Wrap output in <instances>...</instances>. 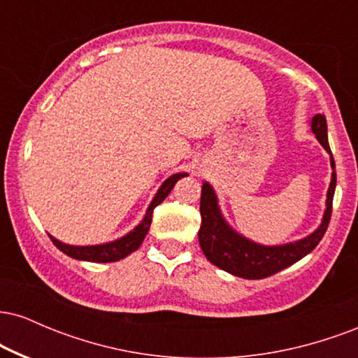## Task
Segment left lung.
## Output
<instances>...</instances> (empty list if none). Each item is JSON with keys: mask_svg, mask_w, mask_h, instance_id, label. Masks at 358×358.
Here are the masks:
<instances>
[{"mask_svg": "<svg viewBox=\"0 0 358 358\" xmlns=\"http://www.w3.org/2000/svg\"><path fill=\"white\" fill-rule=\"evenodd\" d=\"M311 131L315 133L320 145L330 155L331 165V180L327 192V208L323 212L322 224L315 229L310 236L303 239L287 242L281 245H262L257 242L248 239L236 232L227 220L222 215L219 207V199L210 183L203 182L202 196H200V215H202V225L199 231L200 248H202L205 257L217 268L227 271V273L244 279H262L273 276L279 271L289 268L306 254H310L316 245L320 244L322 237L327 232L331 217V203H334L335 187H336V171L334 155H331L330 145H328L327 133V117L323 114H316L310 121Z\"/></svg>", "mask_w": 358, "mask_h": 358, "instance_id": "left-lung-1", "label": "left lung"}]
</instances>
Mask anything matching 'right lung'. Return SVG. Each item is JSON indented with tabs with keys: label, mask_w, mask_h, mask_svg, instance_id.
<instances>
[{
	"label": "right lung",
	"mask_w": 358,
	"mask_h": 358,
	"mask_svg": "<svg viewBox=\"0 0 358 358\" xmlns=\"http://www.w3.org/2000/svg\"><path fill=\"white\" fill-rule=\"evenodd\" d=\"M183 176H188V173H175L168 176L165 182L162 183V187L158 188L156 195L151 200L150 207L143 217V220L139 222L136 227L131 232H127L126 236L119 237L116 241L106 242V244H96V245H71L65 244V242H60L59 239L50 236L53 244L59 248L62 252L67 254L73 259H79V261H89V262H116L119 259H124L129 256L131 252H134L139 245L145 241L148 231H150L151 219H153V210L156 205H159L163 200L166 199L168 193L171 192V188L175 187V183L178 182Z\"/></svg>",
	"instance_id": "obj_1"
}]
</instances>
